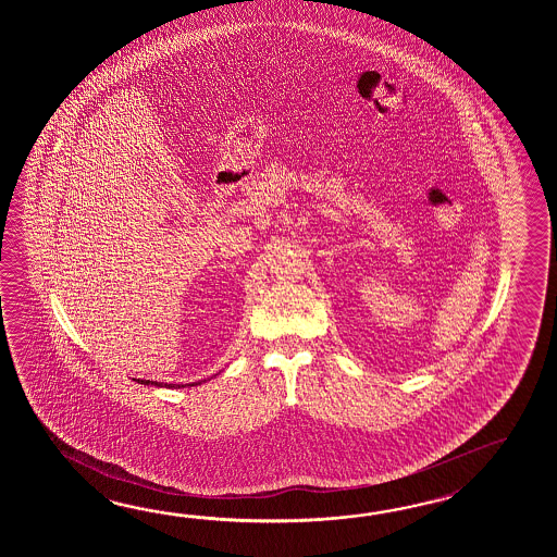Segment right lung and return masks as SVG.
<instances>
[{"instance_id":"obj_1","label":"right lung","mask_w":557,"mask_h":557,"mask_svg":"<svg viewBox=\"0 0 557 557\" xmlns=\"http://www.w3.org/2000/svg\"><path fill=\"white\" fill-rule=\"evenodd\" d=\"M216 376V374H214ZM137 380V382H141V384H153V386H165V388H185V386H199L201 382H205V380H199V382H190V384H166V382H157V380H139V379H133Z\"/></svg>"}]
</instances>
